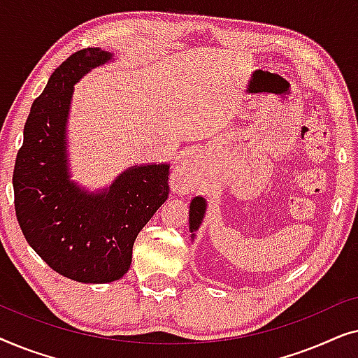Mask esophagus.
Instances as JSON below:
<instances>
[{"label":"esophagus","mask_w":358,"mask_h":358,"mask_svg":"<svg viewBox=\"0 0 358 358\" xmlns=\"http://www.w3.org/2000/svg\"><path fill=\"white\" fill-rule=\"evenodd\" d=\"M197 156L189 155L185 156V159L176 168V179H179V184H192L195 179V169H197Z\"/></svg>","instance_id":"34e87169"}]
</instances>
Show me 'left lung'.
Masks as SVG:
<instances>
[{"label": "left lung", "instance_id": "obj_1", "mask_svg": "<svg viewBox=\"0 0 358 358\" xmlns=\"http://www.w3.org/2000/svg\"><path fill=\"white\" fill-rule=\"evenodd\" d=\"M205 210H207V200L203 197H195L190 202V212H189V229L192 233V238L195 236V231L202 224V220L205 217Z\"/></svg>", "mask_w": 358, "mask_h": 358}]
</instances>
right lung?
<instances>
[{"label":"right lung","mask_w":358,"mask_h":358,"mask_svg":"<svg viewBox=\"0 0 358 358\" xmlns=\"http://www.w3.org/2000/svg\"><path fill=\"white\" fill-rule=\"evenodd\" d=\"M110 60L99 47L83 48L52 73L31 107L13 174L16 217L29 246L60 275L83 283L125 275L136 236L169 195V164L131 166L99 192L70 180L73 86Z\"/></svg>","instance_id":"right-lung-1"}]
</instances>
